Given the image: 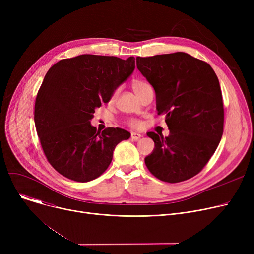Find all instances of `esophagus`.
Segmentation results:
<instances>
[{
	"label": "esophagus",
	"instance_id": "34e87169",
	"mask_svg": "<svg viewBox=\"0 0 254 254\" xmlns=\"http://www.w3.org/2000/svg\"><path fill=\"white\" fill-rule=\"evenodd\" d=\"M141 137H142V135L137 134V132H131V134H130V138H131V140H134V141L139 140Z\"/></svg>",
	"mask_w": 254,
	"mask_h": 254
}]
</instances>
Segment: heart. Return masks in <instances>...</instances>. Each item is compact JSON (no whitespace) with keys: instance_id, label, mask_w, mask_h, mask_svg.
I'll list each match as a JSON object with an SVG mask.
<instances>
[{"instance_id":"1","label":"heart","mask_w":254,"mask_h":254,"mask_svg":"<svg viewBox=\"0 0 254 254\" xmlns=\"http://www.w3.org/2000/svg\"><path fill=\"white\" fill-rule=\"evenodd\" d=\"M131 88H132V90H134V92L136 93V95H137L140 99H141L148 90L152 89L151 86H150V84H149L147 81H146V80H142V79L134 80V81L131 82ZM116 96H117V91H115V92L113 93L112 100H114V99L116 98ZM127 125L129 127H131V128H139V127H141V123L139 122L138 119H134V118L127 120Z\"/></svg>"}]
</instances>
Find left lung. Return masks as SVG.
<instances>
[{"instance_id":"left-lung-1","label":"left lung","mask_w":254,"mask_h":254,"mask_svg":"<svg viewBox=\"0 0 254 254\" xmlns=\"http://www.w3.org/2000/svg\"><path fill=\"white\" fill-rule=\"evenodd\" d=\"M137 68L153 86L157 114H166L170 135L147 136L155 148L145 164L157 179L177 183L201 172L223 134L224 110L211 65L185 52L137 58Z\"/></svg>"}]
</instances>
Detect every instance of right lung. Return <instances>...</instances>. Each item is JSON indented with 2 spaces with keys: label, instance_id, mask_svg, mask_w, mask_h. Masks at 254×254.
Listing matches in <instances>:
<instances>
[{
  "label": "right lung",
  "instance_id": "obj_1",
  "mask_svg": "<svg viewBox=\"0 0 254 254\" xmlns=\"http://www.w3.org/2000/svg\"><path fill=\"white\" fill-rule=\"evenodd\" d=\"M135 70V59L82 55L61 60L46 73L35 102V126L49 164L77 182L100 177L116 145L130 136L120 127L102 132L89 120Z\"/></svg>",
  "mask_w": 254,
  "mask_h": 254
}]
</instances>
